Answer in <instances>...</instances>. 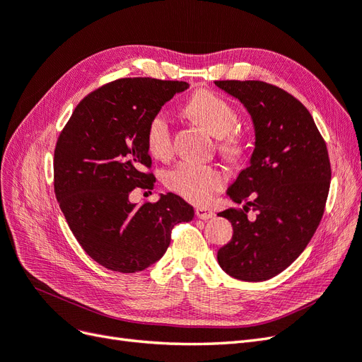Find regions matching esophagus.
Segmentation results:
<instances>
[{
	"instance_id": "obj_1",
	"label": "esophagus",
	"mask_w": 362,
	"mask_h": 362,
	"mask_svg": "<svg viewBox=\"0 0 362 362\" xmlns=\"http://www.w3.org/2000/svg\"><path fill=\"white\" fill-rule=\"evenodd\" d=\"M196 216H198V218H201V221H208V218H211L214 216V213L206 206H198L196 208Z\"/></svg>"
}]
</instances>
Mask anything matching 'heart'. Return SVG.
<instances>
[{
  "label": "heart",
  "instance_id": "heart-1",
  "mask_svg": "<svg viewBox=\"0 0 362 362\" xmlns=\"http://www.w3.org/2000/svg\"><path fill=\"white\" fill-rule=\"evenodd\" d=\"M185 113L218 139L217 149L229 161L242 160L246 154V140L237 133L238 115L235 107L223 96L211 90H198L185 104ZM146 146L152 157L164 160L172 154V129L169 115L158 110L149 119L146 128ZM166 187L181 198L194 204L210 201L225 184V175L211 166L196 163H180L164 177Z\"/></svg>",
  "mask_w": 362,
  "mask_h": 362
}]
</instances>
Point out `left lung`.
<instances>
[{
  "label": "left lung",
  "instance_id": "obj_1",
  "mask_svg": "<svg viewBox=\"0 0 362 362\" xmlns=\"http://www.w3.org/2000/svg\"><path fill=\"white\" fill-rule=\"evenodd\" d=\"M242 103L255 128L250 164L226 194L242 210L218 213L233 225L231 242L217 261L240 281H267L286 270L310 243L331 184L326 144L306 107L264 81H214ZM257 211L255 221L245 213Z\"/></svg>",
  "mask_w": 362,
  "mask_h": 362
}]
</instances>
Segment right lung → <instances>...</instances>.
Segmentation results:
<instances>
[{
	"instance_id": "1",
	"label": "right lung",
	"mask_w": 362,
	"mask_h": 362,
	"mask_svg": "<svg viewBox=\"0 0 362 362\" xmlns=\"http://www.w3.org/2000/svg\"><path fill=\"white\" fill-rule=\"evenodd\" d=\"M189 89L185 81L120 78L87 95L64 125L54 151V192L76 242L98 264L136 273L157 262L172 228L194 210L178 194L129 202L136 187L152 190L156 177L146 146L149 119Z\"/></svg>"
}]
</instances>
